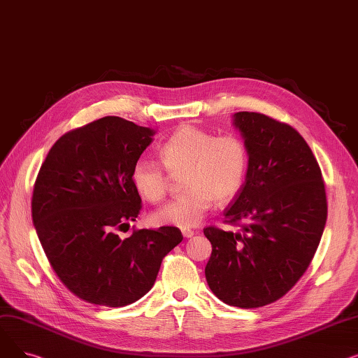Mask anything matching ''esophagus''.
I'll use <instances>...</instances> for the list:
<instances>
[{
	"label": "esophagus",
	"mask_w": 358,
	"mask_h": 358,
	"mask_svg": "<svg viewBox=\"0 0 358 358\" xmlns=\"http://www.w3.org/2000/svg\"><path fill=\"white\" fill-rule=\"evenodd\" d=\"M181 234H182V236H184V238H192L196 232H194V231H192V229H182V231H181Z\"/></svg>",
	"instance_id": "obj_1"
}]
</instances>
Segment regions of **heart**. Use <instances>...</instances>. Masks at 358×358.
Listing matches in <instances>:
<instances>
[{"label": "heart", "mask_w": 358, "mask_h": 358, "mask_svg": "<svg viewBox=\"0 0 358 358\" xmlns=\"http://www.w3.org/2000/svg\"><path fill=\"white\" fill-rule=\"evenodd\" d=\"M163 168L155 161L138 159L131 168V184L138 194L161 201L169 184V174H182L185 192L159 208L152 219L158 224L193 228L204 219L213 203L229 201L245 182L250 152L236 135L216 136L197 126H181L159 146Z\"/></svg>", "instance_id": "obj_1"}]
</instances>
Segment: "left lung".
I'll use <instances>...</instances> for the list:
<instances>
[{"label": "left lung", "mask_w": 358, "mask_h": 358, "mask_svg": "<svg viewBox=\"0 0 358 358\" xmlns=\"http://www.w3.org/2000/svg\"><path fill=\"white\" fill-rule=\"evenodd\" d=\"M250 152L241 192L223 212L241 232L215 227L204 268L210 290L227 305L254 309L283 297L305 274L327 223V193L319 164L290 124L261 113H235Z\"/></svg>", "instance_id": "obj_1"}]
</instances>
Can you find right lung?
<instances>
[{
	"mask_svg": "<svg viewBox=\"0 0 358 358\" xmlns=\"http://www.w3.org/2000/svg\"><path fill=\"white\" fill-rule=\"evenodd\" d=\"M154 134L117 116L99 119L56 141L37 174L31 197L37 236L56 275L88 303L136 302L182 241L176 227L119 236L142 209L130 174Z\"/></svg>",
	"mask_w": 358,
	"mask_h": 358,
	"instance_id": "right-lung-1",
	"label": "right lung"
}]
</instances>
